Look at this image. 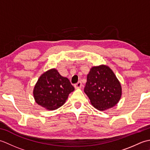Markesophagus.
Masks as SVG:
<instances>
[{
	"mask_svg": "<svg viewBox=\"0 0 150 150\" xmlns=\"http://www.w3.org/2000/svg\"><path fill=\"white\" fill-rule=\"evenodd\" d=\"M74 86L76 89H79V88H81V87L82 86V82L81 81L78 82L77 84H75L74 85Z\"/></svg>",
	"mask_w": 150,
	"mask_h": 150,
	"instance_id": "1",
	"label": "esophagus"
}]
</instances>
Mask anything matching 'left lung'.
Listing matches in <instances>:
<instances>
[{
    "mask_svg": "<svg viewBox=\"0 0 150 150\" xmlns=\"http://www.w3.org/2000/svg\"><path fill=\"white\" fill-rule=\"evenodd\" d=\"M84 92L91 104L99 111L113 108L122 96V87L109 66H93L87 75Z\"/></svg>",
    "mask_w": 150,
    "mask_h": 150,
    "instance_id": "1",
    "label": "left lung"
}]
</instances>
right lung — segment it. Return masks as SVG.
Listing matches in <instances>:
<instances>
[{
    "mask_svg": "<svg viewBox=\"0 0 150 150\" xmlns=\"http://www.w3.org/2000/svg\"><path fill=\"white\" fill-rule=\"evenodd\" d=\"M74 90L69 79L53 68L40 76L33 93L34 99L39 106L47 110H55L66 103L69 94Z\"/></svg>",
    "mask_w": 150,
    "mask_h": 150,
    "instance_id": "obj_1",
    "label": "right lung"
}]
</instances>
